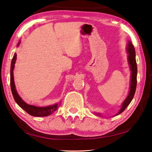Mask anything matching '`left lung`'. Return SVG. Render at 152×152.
<instances>
[{
  "instance_id": "obj_1",
  "label": "left lung",
  "mask_w": 152,
  "mask_h": 152,
  "mask_svg": "<svg viewBox=\"0 0 152 152\" xmlns=\"http://www.w3.org/2000/svg\"><path fill=\"white\" fill-rule=\"evenodd\" d=\"M127 51L128 53V61L130 66V70L132 71V75H131V84H130V90L127 97L126 98L124 102H123L121 109L116 115L121 114L124 111L125 109L127 107L130 102H132L133 96H134L136 86H137V63L135 60V51L133 47L132 43L131 42H128ZM98 116H101L100 113H96Z\"/></svg>"
}]
</instances>
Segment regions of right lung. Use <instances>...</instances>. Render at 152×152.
I'll use <instances>...</instances> for the list:
<instances>
[{
  "instance_id": "add662e5",
  "label": "right lung",
  "mask_w": 152,
  "mask_h": 152,
  "mask_svg": "<svg viewBox=\"0 0 152 152\" xmlns=\"http://www.w3.org/2000/svg\"><path fill=\"white\" fill-rule=\"evenodd\" d=\"M20 44V42L17 44V46H19ZM17 58V53H15L13 56V58L12 59L11 61V88L12 96L15 99V102H17V104L19 106L22 108L25 111H26L28 114H29L31 116L34 117H45L48 116L52 114L53 113H54L56 110L58 109L59 104H55L51 106L48 107H36L34 105H31L28 104L25 101L22 100L21 98L19 96V95L18 94L15 88V82H14V76H13V70L15 68V64Z\"/></svg>"
}]
</instances>
